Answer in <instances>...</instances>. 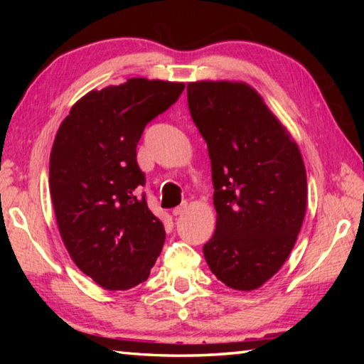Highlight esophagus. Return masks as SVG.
Segmentation results:
<instances>
[{
	"mask_svg": "<svg viewBox=\"0 0 364 364\" xmlns=\"http://www.w3.org/2000/svg\"><path fill=\"white\" fill-rule=\"evenodd\" d=\"M188 208H189V205L186 204V202H184L183 205L173 208V215H175V217H181V215H184V213L188 212Z\"/></svg>",
	"mask_w": 364,
	"mask_h": 364,
	"instance_id": "obj_1",
	"label": "esophagus"
}]
</instances>
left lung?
I'll use <instances>...</instances> for the list:
<instances>
[{
    "label": "left lung",
    "instance_id": "obj_1",
    "mask_svg": "<svg viewBox=\"0 0 364 364\" xmlns=\"http://www.w3.org/2000/svg\"><path fill=\"white\" fill-rule=\"evenodd\" d=\"M188 106L212 162L217 228L204 245L207 264L228 287L255 291L297 241L306 210L304 159L247 83L191 82Z\"/></svg>",
    "mask_w": 364,
    "mask_h": 364
}]
</instances>
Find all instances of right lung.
<instances>
[{"instance_id": "add662e5", "label": "right lung", "mask_w": 364, "mask_h": 364, "mask_svg": "<svg viewBox=\"0 0 364 364\" xmlns=\"http://www.w3.org/2000/svg\"><path fill=\"white\" fill-rule=\"evenodd\" d=\"M183 90L180 82L143 77L91 90L54 138L49 193L60 237L73 263L107 291L146 281L162 250V221L138 194L144 173L136 144Z\"/></svg>"}]
</instances>
